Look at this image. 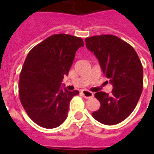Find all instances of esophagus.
<instances>
[{
	"label": "esophagus",
	"instance_id": "1",
	"mask_svg": "<svg viewBox=\"0 0 154 154\" xmlns=\"http://www.w3.org/2000/svg\"><path fill=\"white\" fill-rule=\"evenodd\" d=\"M82 94L85 98H92L94 97V94L92 92L88 91V90H82Z\"/></svg>",
	"mask_w": 154,
	"mask_h": 154
}]
</instances>
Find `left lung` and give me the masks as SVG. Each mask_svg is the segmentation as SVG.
Masks as SVG:
<instances>
[{
	"label": "left lung",
	"instance_id": "left-lung-1",
	"mask_svg": "<svg viewBox=\"0 0 154 154\" xmlns=\"http://www.w3.org/2000/svg\"><path fill=\"white\" fill-rule=\"evenodd\" d=\"M87 49L94 53L103 73L112 85L111 94L97 92L100 109L92 113L104 125L118 124L131 114L143 88V69L134 49L114 35L85 38Z\"/></svg>",
	"mask_w": 154,
	"mask_h": 154
}]
</instances>
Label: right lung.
<instances>
[{
	"label": "right lung",
	"instance_id": "add662e5",
	"mask_svg": "<svg viewBox=\"0 0 154 154\" xmlns=\"http://www.w3.org/2000/svg\"><path fill=\"white\" fill-rule=\"evenodd\" d=\"M81 37L52 35L28 53L19 79V96L28 116L40 126L53 129L65 122L70 101L79 92L60 89L80 47Z\"/></svg>",
	"mask_w": 154,
	"mask_h": 154
}]
</instances>
